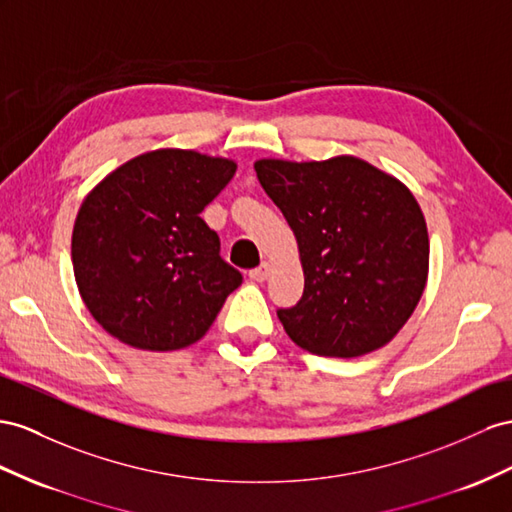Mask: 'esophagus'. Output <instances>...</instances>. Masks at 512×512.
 <instances>
[{
  "instance_id": "obj_1",
  "label": "esophagus",
  "mask_w": 512,
  "mask_h": 512,
  "mask_svg": "<svg viewBox=\"0 0 512 512\" xmlns=\"http://www.w3.org/2000/svg\"><path fill=\"white\" fill-rule=\"evenodd\" d=\"M268 274H270V264H268V261H261V266H257L251 272H248V277H251L257 283H261V281L268 279Z\"/></svg>"
}]
</instances>
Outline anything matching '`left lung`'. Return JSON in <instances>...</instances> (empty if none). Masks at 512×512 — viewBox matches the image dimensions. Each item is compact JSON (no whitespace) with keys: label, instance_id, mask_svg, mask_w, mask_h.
<instances>
[{"label":"left lung","instance_id":"obj_1","mask_svg":"<svg viewBox=\"0 0 512 512\" xmlns=\"http://www.w3.org/2000/svg\"><path fill=\"white\" fill-rule=\"evenodd\" d=\"M261 188L298 242L305 292L279 320L320 357H363L389 344L426 290V218L400 179L355 155L255 162Z\"/></svg>","mask_w":512,"mask_h":512}]
</instances>
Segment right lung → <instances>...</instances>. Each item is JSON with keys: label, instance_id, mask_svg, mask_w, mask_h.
I'll use <instances>...</instances> for the list:
<instances>
[{"label": "right lung", "instance_id": "right-lung-1", "mask_svg": "<svg viewBox=\"0 0 512 512\" xmlns=\"http://www.w3.org/2000/svg\"><path fill=\"white\" fill-rule=\"evenodd\" d=\"M235 168L229 157L155 149L86 194L71 259L77 290L103 331L149 352L188 348L209 331L242 274L222 261L201 212Z\"/></svg>", "mask_w": 512, "mask_h": 512}]
</instances>
